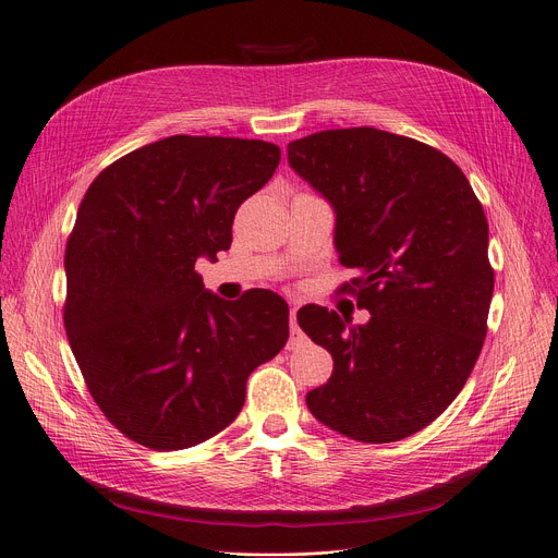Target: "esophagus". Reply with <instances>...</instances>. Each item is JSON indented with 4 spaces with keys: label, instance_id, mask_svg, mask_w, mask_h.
<instances>
[{
    "label": "esophagus",
    "instance_id": "obj_1",
    "mask_svg": "<svg viewBox=\"0 0 558 558\" xmlns=\"http://www.w3.org/2000/svg\"><path fill=\"white\" fill-rule=\"evenodd\" d=\"M289 326H292V347H294V344H299V339H303L299 324H296V305L292 307V314H289Z\"/></svg>",
    "mask_w": 558,
    "mask_h": 558
}]
</instances>
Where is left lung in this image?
Returning <instances> with one entry per match:
<instances>
[{"instance_id":"8db88e82","label":"left lung","mask_w":558,"mask_h":558,"mask_svg":"<svg viewBox=\"0 0 558 558\" xmlns=\"http://www.w3.org/2000/svg\"><path fill=\"white\" fill-rule=\"evenodd\" d=\"M289 166L335 211L339 262L369 322L301 307L299 326L332 355L310 413L357 442H397L463 390L488 330L495 274L488 221L440 150L376 128L326 130L287 145Z\"/></svg>"}]
</instances>
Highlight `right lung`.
Masks as SVG:
<instances>
[{
  "mask_svg": "<svg viewBox=\"0 0 558 558\" xmlns=\"http://www.w3.org/2000/svg\"><path fill=\"white\" fill-rule=\"evenodd\" d=\"M278 163L274 143L178 134L88 186L65 246L63 324L90 397L130 440L157 451L209 440L287 344L284 299L251 289L223 301L196 274L230 248L239 205Z\"/></svg>",
  "mask_w": 558,
  "mask_h": 558,
  "instance_id": "1",
  "label": "right lung"
}]
</instances>
